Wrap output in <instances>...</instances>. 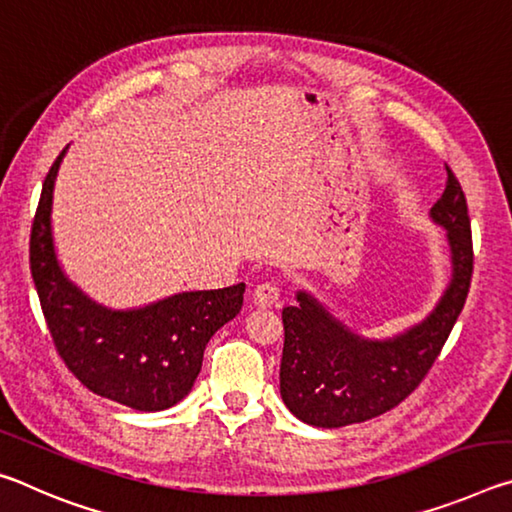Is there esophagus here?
<instances>
[{"label":"esophagus","instance_id":"34e87169","mask_svg":"<svg viewBox=\"0 0 512 512\" xmlns=\"http://www.w3.org/2000/svg\"><path fill=\"white\" fill-rule=\"evenodd\" d=\"M277 300H280V287H277L275 282H264L259 284V287L255 289L253 293V302L257 307H275Z\"/></svg>","mask_w":512,"mask_h":512}]
</instances>
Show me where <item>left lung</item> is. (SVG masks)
I'll list each match as a JSON object with an SVG mask.
<instances>
[{
    "mask_svg": "<svg viewBox=\"0 0 512 512\" xmlns=\"http://www.w3.org/2000/svg\"><path fill=\"white\" fill-rule=\"evenodd\" d=\"M429 219L445 230L452 273L420 323L372 339L345 325L307 289L296 291V307L282 309L280 395L298 420L339 429L377 418L411 395L433 366L465 305L474 259L465 194L449 169Z\"/></svg>",
    "mask_w": 512,
    "mask_h": 512,
    "instance_id": "8db88e82",
    "label": "left lung"
}]
</instances>
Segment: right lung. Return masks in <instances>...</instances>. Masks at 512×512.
I'll use <instances>...</instances> for the list:
<instances>
[{"label": "right lung", "instance_id": "add662e5", "mask_svg": "<svg viewBox=\"0 0 512 512\" xmlns=\"http://www.w3.org/2000/svg\"><path fill=\"white\" fill-rule=\"evenodd\" d=\"M69 146L42 185L31 230V273L56 350L85 388L135 411H164L192 393L205 345L244 305L246 284L180 291L112 309L69 280L54 241V189Z\"/></svg>", "mask_w": 512, "mask_h": 512}]
</instances>
